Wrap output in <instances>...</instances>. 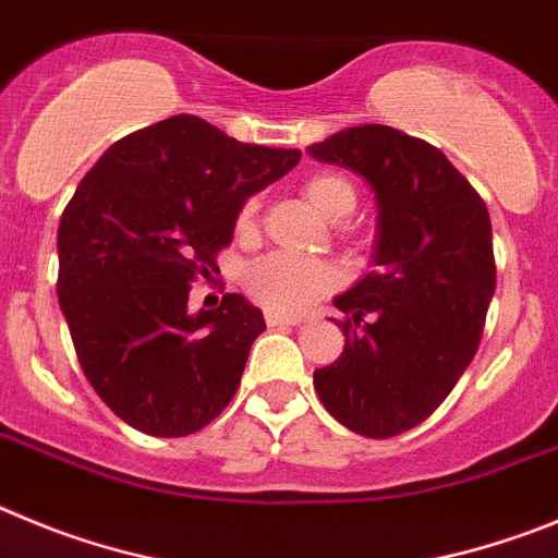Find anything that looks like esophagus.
I'll return each mask as SVG.
<instances>
[{
	"mask_svg": "<svg viewBox=\"0 0 558 558\" xmlns=\"http://www.w3.org/2000/svg\"><path fill=\"white\" fill-rule=\"evenodd\" d=\"M267 325L269 328H275V325H300L303 323V316L298 314H280V311H267Z\"/></svg>",
	"mask_w": 558,
	"mask_h": 558,
	"instance_id": "esophagus-1",
	"label": "esophagus"
}]
</instances>
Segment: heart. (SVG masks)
<instances>
[{
	"label": "heart",
	"instance_id": "b5f03b06",
	"mask_svg": "<svg viewBox=\"0 0 558 558\" xmlns=\"http://www.w3.org/2000/svg\"><path fill=\"white\" fill-rule=\"evenodd\" d=\"M305 199L314 205L316 214H323L330 222L350 217L355 208V189L350 180L341 174L319 172L314 178L305 180L303 185ZM258 203L250 199L244 205L239 225L250 228L255 217ZM333 286V272L319 260L294 258L286 253L264 255V258L253 260L244 269V289L250 291V298L255 303L267 305L269 311H300L305 305L314 303L316 298H323L325 291Z\"/></svg>",
	"mask_w": 558,
	"mask_h": 558
}]
</instances>
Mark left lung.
Listing matches in <instances>:
<instances>
[{
	"label": "left lung",
	"mask_w": 558,
	"mask_h": 558,
	"mask_svg": "<svg viewBox=\"0 0 558 558\" xmlns=\"http://www.w3.org/2000/svg\"><path fill=\"white\" fill-rule=\"evenodd\" d=\"M308 155L364 178L378 205L375 269L333 298L344 350L314 369V389L344 428L389 439L434 414L478 350L489 210L439 149L386 124L339 130Z\"/></svg>",
	"instance_id": "1"
}]
</instances>
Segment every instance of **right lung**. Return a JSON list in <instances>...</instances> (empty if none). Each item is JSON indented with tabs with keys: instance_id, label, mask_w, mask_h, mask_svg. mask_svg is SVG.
<instances>
[{
	"instance_id": "add662e5",
	"label": "right lung",
	"mask_w": 558,
	"mask_h": 558,
	"mask_svg": "<svg viewBox=\"0 0 558 558\" xmlns=\"http://www.w3.org/2000/svg\"><path fill=\"white\" fill-rule=\"evenodd\" d=\"M300 149L242 144L199 117L163 119L105 149L58 228V298L85 378L149 436L205 428L233 400L267 323L242 294L189 308L219 272L239 210Z\"/></svg>"
}]
</instances>
